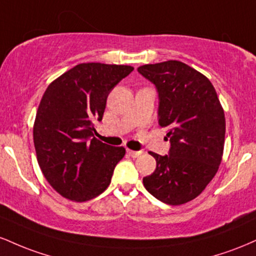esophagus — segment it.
<instances>
[{"instance_id":"1","label":"esophagus","mask_w":256,"mask_h":256,"mask_svg":"<svg viewBox=\"0 0 256 256\" xmlns=\"http://www.w3.org/2000/svg\"><path fill=\"white\" fill-rule=\"evenodd\" d=\"M128 154L130 155L131 158H137V156H140V154H142V152H134V150H130V149H128Z\"/></svg>"}]
</instances>
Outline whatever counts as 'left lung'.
<instances>
[{"label": "left lung", "instance_id": "obj_1", "mask_svg": "<svg viewBox=\"0 0 256 256\" xmlns=\"http://www.w3.org/2000/svg\"><path fill=\"white\" fill-rule=\"evenodd\" d=\"M137 71L156 88L158 124L170 128L171 143L164 156L150 152L156 168L143 184L164 204H186L204 192L222 162L224 110L210 79L186 64L168 60Z\"/></svg>", "mask_w": 256, "mask_h": 256}]
</instances>
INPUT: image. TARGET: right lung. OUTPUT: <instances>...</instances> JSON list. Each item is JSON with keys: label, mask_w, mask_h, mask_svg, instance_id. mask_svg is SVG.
Returning <instances> with one entry per match:
<instances>
[{"label": "right lung", "mask_w": 256, "mask_h": 256, "mask_svg": "<svg viewBox=\"0 0 256 256\" xmlns=\"http://www.w3.org/2000/svg\"><path fill=\"white\" fill-rule=\"evenodd\" d=\"M132 71L125 64H79L46 88L34 143L44 177L64 198L88 201L110 185L125 148L96 140L92 120H102L110 92Z\"/></svg>", "instance_id": "1"}]
</instances>
